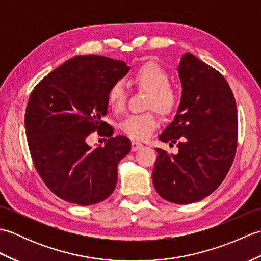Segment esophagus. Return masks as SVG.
<instances>
[{
	"mask_svg": "<svg viewBox=\"0 0 261 261\" xmlns=\"http://www.w3.org/2000/svg\"><path fill=\"white\" fill-rule=\"evenodd\" d=\"M143 146L141 145L140 142H137V141H132L131 142V149H132V151H138L139 150V149H141Z\"/></svg>",
	"mask_w": 261,
	"mask_h": 261,
	"instance_id": "obj_1",
	"label": "esophagus"
}]
</instances>
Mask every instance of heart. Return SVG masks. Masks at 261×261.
Listing matches in <instances>:
<instances>
[{"mask_svg": "<svg viewBox=\"0 0 261 261\" xmlns=\"http://www.w3.org/2000/svg\"><path fill=\"white\" fill-rule=\"evenodd\" d=\"M135 84L141 90L149 92L147 109H153L160 114L168 115L174 112L178 105V93L168 84L167 71L154 63L140 66L132 76ZM109 107L120 113L125 108L126 92L121 82H115L108 92ZM159 125L157 114L150 112L131 114L121 122L120 129L125 136L138 141H145L152 135Z\"/></svg>", "mask_w": 261, "mask_h": 261, "instance_id": "b5f03b06", "label": "heart"}]
</instances>
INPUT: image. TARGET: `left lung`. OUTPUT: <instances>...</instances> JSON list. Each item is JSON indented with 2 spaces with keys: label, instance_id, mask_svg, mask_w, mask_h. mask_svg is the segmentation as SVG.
<instances>
[{
  "label": "left lung",
  "instance_id": "8db88e82",
  "mask_svg": "<svg viewBox=\"0 0 261 261\" xmlns=\"http://www.w3.org/2000/svg\"><path fill=\"white\" fill-rule=\"evenodd\" d=\"M182 93L173 122L159 136L178 153L157 148L152 181L164 199L190 204L208 196L225 178L236 156L238 113L224 77L186 53L178 65Z\"/></svg>",
  "mask_w": 261,
  "mask_h": 261
}]
</instances>
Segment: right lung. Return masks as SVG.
Masks as SVG:
<instances>
[{"label": "right lung", "instance_id": "right-lung-1", "mask_svg": "<svg viewBox=\"0 0 261 261\" xmlns=\"http://www.w3.org/2000/svg\"><path fill=\"white\" fill-rule=\"evenodd\" d=\"M130 67L96 55L68 59L38 83L27 105L24 124L35 167L55 195L79 205L104 201L118 182V164L131 150L123 136H113L103 118L108 92ZM109 139L92 149L94 130ZM107 140V139H105Z\"/></svg>", "mask_w": 261, "mask_h": 261}]
</instances>
